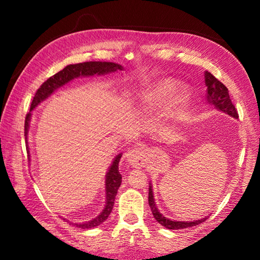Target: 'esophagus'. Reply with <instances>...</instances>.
I'll return each mask as SVG.
<instances>
[{
	"mask_svg": "<svg viewBox=\"0 0 260 260\" xmlns=\"http://www.w3.org/2000/svg\"><path fill=\"white\" fill-rule=\"evenodd\" d=\"M125 158L132 167H143L146 162V152L144 148L140 146H133L125 153Z\"/></svg>",
	"mask_w": 260,
	"mask_h": 260,
	"instance_id": "obj_1",
	"label": "esophagus"
}]
</instances>
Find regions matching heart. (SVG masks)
I'll use <instances>...</instances> for the list:
<instances>
[{"label": "heart", "mask_w": 260, "mask_h": 260, "mask_svg": "<svg viewBox=\"0 0 260 260\" xmlns=\"http://www.w3.org/2000/svg\"><path fill=\"white\" fill-rule=\"evenodd\" d=\"M173 87H174V82L172 80L161 81L156 86L151 88V89L143 92L140 96V98L143 103L155 104L163 101V99L167 97L168 93L172 90Z\"/></svg>", "instance_id": "obj_1"}]
</instances>
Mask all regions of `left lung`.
<instances>
[{
    "instance_id": "obj_1",
    "label": "left lung",
    "mask_w": 260,
    "mask_h": 260,
    "mask_svg": "<svg viewBox=\"0 0 260 260\" xmlns=\"http://www.w3.org/2000/svg\"><path fill=\"white\" fill-rule=\"evenodd\" d=\"M204 82H206V86H207V102L209 104L213 105L217 109L221 110V112L233 116L235 118H238L239 117L238 112H237L234 104L231 103L228 88L225 87L221 81H219L217 78H215L212 74L208 73V71L204 73ZM148 204H150L152 213L156 221L159 224L164 225L165 228L171 229V230H178V229L193 227V225L204 222L209 217L208 215L206 218L200 219V220H194V221H173V220L165 218L164 215L158 211L155 206L151 185H150V189H148Z\"/></svg>"
}]
</instances>
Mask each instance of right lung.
Masks as SVG:
<instances>
[{
    "mask_svg": "<svg viewBox=\"0 0 260 260\" xmlns=\"http://www.w3.org/2000/svg\"><path fill=\"white\" fill-rule=\"evenodd\" d=\"M117 70H123V67L118 63L114 62H106V61H88L82 63H76V64H69L64 67L61 71H59L56 75H53L50 78L47 79L40 88L37 90L35 97L32 99L30 113H27L25 116V123H24V136L25 140L27 139V129H29V123L31 118V110L35 109L39 104L45 101L49 96L51 95L54 90L58 88L67 84L70 80L78 77H89L93 75H106L109 73H115ZM27 143V141H26ZM121 157V154H118L115 157L113 164L110 165L108 172L106 174V206H105L103 212L97 215L95 219L90 220L88 222L82 223H74L76 227H79L81 229H90L95 228L97 225L103 223L105 220L108 218L114 207L115 197L117 194L118 187L121 183V175L118 171V163ZM64 220V219H63Z\"/></svg>",
    "mask_w": 260,
    "mask_h": 260,
    "instance_id": "1",
    "label": "right lung"
}]
</instances>
